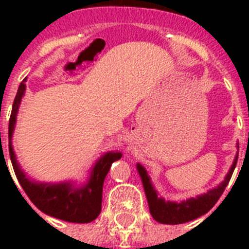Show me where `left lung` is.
Instances as JSON below:
<instances>
[{
  "instance_id": "obj_1",
  "label": "left lung",
  "mask_w": 249,
  "mask_h": 249,
  "mask_svg": "<svg viewBox=\"0 0 249 249\" xmlns=\"http://www.w3.org/2000/svg\"><path fill=\"white\" fill-rule=\"evenodd\" d=\"M236 148H238V151L234 158V161L225 176L224 181L220 182L216 187L208 190L207 193L181 201L165 200L163 196H159L155 186L152 185L151 178L148 176L146 168L141 165L140 163H137V170H138L141 181L143 185L144 194H146L148 201V208H150V213L154 217V220L160 224L178 225L193 221L197 217L208 213L225 191L230 178H231L232 172L235 169L236 161H238V152H239V143H236Z\"/></svg>"
}]
</instances>
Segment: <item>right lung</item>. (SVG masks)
<instances>
[{
    "label": "right lung",
    "mask_w": 249,
    "mask_h": 249,
    "mask_svg": "<svg viewBox=\"0 0 249 249\" xmlns=\"http://www.w3.org/2000/svg\"><path fill=\"white\" fill-rule=\"evenodd\" d=\"M25 83L27 79L23 80L19 85L9 123L10 159L18 181L29 197V200L45 214L67 222H91L101 213L102 191L106 176L113 161L121 159L123 154L119 151L105 152L90 166L88 176L83 182L73 179L62 182H40L29 178L24 170L21 169L13 146V134L17 125V116L27 89Z\"/></svg>",
    "instance_id": "obj_1"
}]
</instances>
